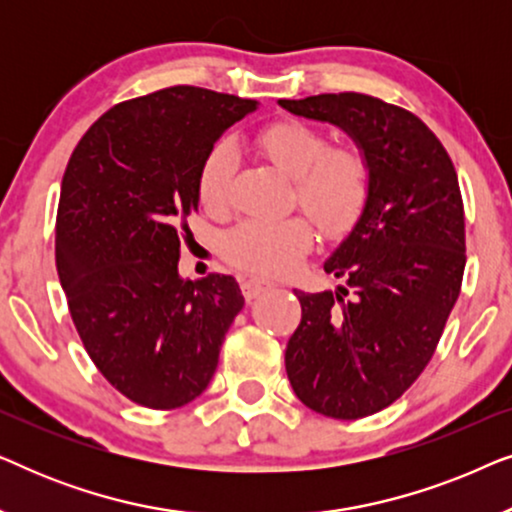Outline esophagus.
I'll return each mask as SVG.
<instances>
[{
  "label": "esophagus",
  "mask_w": 512,
  "mask_h": 512,
  "mask_svg": "<svg viewBox=\"0 0 512 512\" xmlns=\"http://www.w3.org/2000/svg\"><path fill=\"white\" fill-rule=\"evenodd\" d=\"M272 286H275V284H272L270 279L249 277V279H244V282H242V293H244V298H247V300H254V298L261 296V293L272 289Z\"/></svg>",
  "instance_id": "obj_1"
}]
</instances>
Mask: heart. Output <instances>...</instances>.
Instances as JSON below:
<instances>
[{"mask_svg": "<svg viewBox=\"0 0 512 512\" xmlns=\"http://www.w3.org/2000/svg\"><path fill=\"white\" fill-rule=\"evenodd\" d=\"M331 144L324 130L305 121H277L261 130L258 149L293 179L296 200L324 233L338 235L359 219L366 207L373 167L356 144ZM240 170V149L223 137L207 151L198 174V195L209 214H226L233 205V184ZM314 242L305 216L251 219L230 230L223 240L228 261L237 268L284 275L303 261Z\"/></svg>", "mask_w": 512, "mask_h": 512, "instance_id": "obj_1", "label": "heart"}]
</instances>
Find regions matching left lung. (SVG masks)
<instances>
[{
    "instance_id": "obj_1",
    "label": "left lung",
    "mask_w": 512,
    "mask_h": 512,
    "mask_svg": "<svg viewBox=\"0 0 512 512\" xmlns=\"http://www.w3.org/2000/svg\"><path fill=\"white\" fill-rule=\"evenodd\" d=\"M279 107L338 125L373 167L366 207L324 263L345 284L293 291L303 319L286 345V375L319 415H375L422 375L459 298L466 233L457 172L415 114L377 97L312 95Z\"/></svg>"
}]
</instances>
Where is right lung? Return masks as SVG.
Returning a JSON list of instances; mask_svg holds the SVG:
<instances>
[{
  "label": "right lung",
  "mask_w": 512,
  "mask_h": 512,
  "mask_svg": "<svg viewBox=\"0 0 512 512\" xmlns=\"http://www.w3.org/2000/svg\"><path fill=\"white\" fill-rule=\"evenodd\" d=\"M256 100L174 86L111 107L69 158L55 265L83 347L123 396L172 410L207 389L244 296L230 275H179L207 151Z\"/></svg>",
  "instance_id": "right-lung-1"
}]
</instances>
